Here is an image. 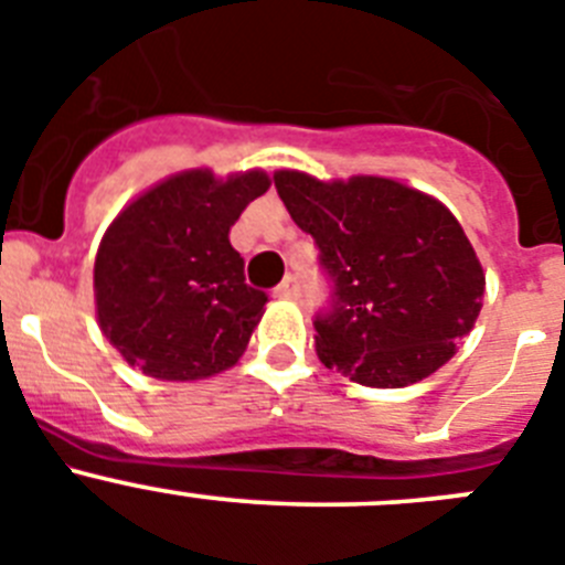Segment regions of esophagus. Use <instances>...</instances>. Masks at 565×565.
<instances>
[{"mask_svg": "<svg viewBox=\"0 0 565 565\" xmlns=\"http://www.w3.org/2000/svg\"><path fill=\"white\" fill-rule=\"evenodd\" d=\"M276 295H278V298H289V301H295V298H301V281H298V278H295V276H287L276 287Z\"/></svg>", "mask_w": 565, "mask_h": 565, "instance_id": "1", "label": "esophagus"}]
</instances>
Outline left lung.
I'll return each instance as SVG.
<instances>
[{
    "mask_svg": "<svg viewBox=\"0 0 565 565\" xmlns=\"http://www.w3.org/2000/svg\"><path fill=\"white\" fill-rule=\"evenodd\" d=\"M273 182L329 281L312 320L320 363L360 385L403 388L454 358L484 295L454 213L383 177L318 182L278 171Z\"/></svg>",
    "mask_w": 565,
    "mask_h": 565,
    "instance_id": "obj_1",
    "label": "left lung"
}]
</instances>
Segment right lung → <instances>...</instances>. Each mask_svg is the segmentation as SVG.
I'll return each instance as SVG.
<instances>
[{"instance_id":"1","label":"right lung","mask_w":565,"mask_h":565,"mask_svg":"<svg viewBox=\"0 0 565 565\" xmlns=\"http://www.w3.org/2000/svg\"><path fill=\"white\" fill-rule=\"evenodd\" d=\"M267 188L262 171L225 182L185 171L111 222L95 258V303L106 340L126 363L182 383L242 358L267 292L245 281V258L227 233Z\"/></svg>"}]
</instances>
